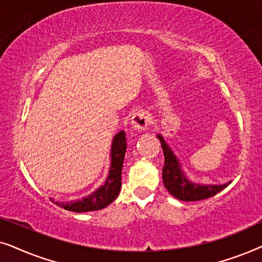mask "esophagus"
I'll use <instances>...</instances> for the list:
<instances>
[{
  "label": "esophagus",
  "instance_id": "34e87169",
  "mask_svg": "<svg viewBox=\"0 0 262 262\" xmlns=\"http://www.w3.org/2000/svg\"><path fill=\"white\" fill-rule=\"evenodd\" d=\"M130 124H131L132 130H136V131L145 130L150 124L149 114L144 112V111H138L137 113H135L134 116H132Z\"/></svg>",
  "mask_w": 262,
  "mask_h": 262
}]
</instances>
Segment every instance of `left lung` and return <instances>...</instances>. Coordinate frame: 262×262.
I'll return each instance as SVG.
<instances>
[{"mask_svg": "<svg viewBox=\"0 0 262 262\" xmlns=\"http://www.w3.org/2000/svg\"><path fill=\"white\" fill-rule=\"evenodd\" d=\"M157 138L160 139L161 146H162L164 155V166L162 169V180L164 187L168 192L177 199L182 202H196V200H203L210 198L222 189L228 187L231 181L223 185H204L193 182L182 169L180 161L168 143L164 141L163 136L159 134Z\"/></svg>", "mask_w": 262, "mask_h": 262, "instance_id": "obj_1", "label": "left lung"}]
</instances>
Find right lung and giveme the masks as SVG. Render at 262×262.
Masks as SVG:
<instances>
[{"instance_id": "obj_1", "label": "right lung", "mask_w": 262, "mask_h": 262, "mask_svg": "<svg viewBox=\"0 0 262 262\" xmlns=\"http://www.w3.org/2000/svg\"><path fill=\"white\" fill-rule=\"evenodd\" d=\"M125 151H126V138H125V132L120 131L113 137L112 145H111L110 170L103 185L82 199L60 203L55 202L52 198H50L51 202L68 211L78 213L105 209L117 198L120 192L121 169H123Z\"/></svg>"}]
</instances>
